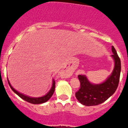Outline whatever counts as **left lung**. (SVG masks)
I'll use <instances>...</instances> for the list:
<instances>
[{
  "label": "left lung",
  "instance_id": "left-lung-1",
  "mask_svg": "<svg viewBox=\"0 0 128 128\" xmlns=\"http://www.w3.org/2000/svg\"><path fill=\"white\" fill-rule=\"evenodd\" d=\"M113 57L115 61L114 69L105 82L100 84H92L85 75L79 74L80 87L75 96L80 103L85 106H96L101 104L114 94L118 87L120 78L121 64L116 49L112 46Z\"/></svg>",
  "mask_w": 128,
  "mask_h": 128
}]
</instances>
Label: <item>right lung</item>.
<instances>
[{"label":"right lung","mask_w":128,"mask_h":128,"mask_svg":"<svg viewBox=\"0 0 128 128\" xmlns=\"http://www.w3.org/2000/svg\"><path fill=\"white\" fill-rule=\"evenodd\" d=\"M8 81L10 87H11V88L12 89V90L14 92L16 93V94L19 97L21 98L22 99H23V100H25V101H27V102H28V103H32V104H41V103L46 102L48 100H50V98L52 97V96L53 95L54 91H55V87H56V82H55V80H53L52 87L51 89L50 90V91L48 92L45 96H42V97H40V98H31V97H28V96H27L24 95V94H21V93H20L19 92H18L17 90H16L11 86V84H10L9 80H8Z\"/></svg>","instance_id":"obj_1"}]
</instances>
